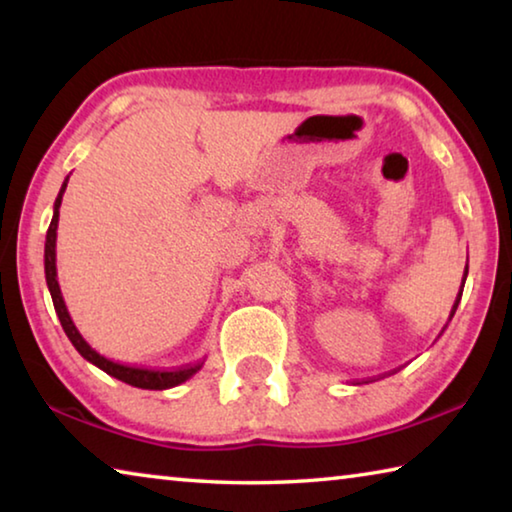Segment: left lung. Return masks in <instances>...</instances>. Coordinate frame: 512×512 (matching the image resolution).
Masks as SVG:
<instances>
[{"label": "left lung", "mask_w": 512, "mask_h": 512, "mask_svg": "<svg viewBox=\"0 0 512 512\" xmlns=\"http://www.w3.org/2000/svg\"><path fill=\"white\" fill-rule=\"evenodd\" d=\"M465 277H467V266H465ZM461 296H463V289L458 291V300H461ZM458 300L454 302V307H452V311H456V307H458Z\"/></svg>", "instance_id": "1"}]
</instances>
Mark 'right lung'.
I'll use <instances>...</instances> for the list:
<instances>
[{
    "label": "right lung",
    "instance_id": "right-lung-1",
    "mask_svg": "<svg viewBox=\"0 0 512 512\" xmlns=\"http://www.w3.org/2000/svg\"><path fill=\"white\" fill-rule=\"evenodd\" d=\"M67 180L65 178L63 187H60V192L56 196V203H54V216H51V223H49V230H47V241H45V277H47V287L51 293V300H54V309L60 318V325H63L67 339L72 341V345L76 350H79L81 357L85 361L94 363V366L101 368L103 372H108L110 377H115L119 381H124V384H131L135 388H144V391H167V388H173L178 384H183L189 377H194L198 370L203 368V361L201 363H194V366H187V368H178V370H149V368H133V366H124V363H117V361H110L99 354L97 350L90 348V343L83 339L79 329H76L72 316H69L67 305L63 300V293H60L58 287V273H56V230H58V210H60V203H63V194H65V187H67Z\"/></svg>",
    "mask_w": 512,
    "mask_h": 512
}]
</instances>
